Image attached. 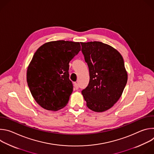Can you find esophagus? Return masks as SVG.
<instances>
[{
	"label": "esophagus",
	"instance_id": "obj_1",
	"mask_svg": "<svg viewBox=\"0 0 154 154\" xmlns=\"http://www.w3.org/2000/svg\"><path fill=\"white\" fill-rule=\"evenodd\" d=\"M79 85L77 84V83H74V88L75 89V90H78L79 89Z\"/></svg>",
	"mask_w": 154,
	"mask_h": 154
}]
</instances>
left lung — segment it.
I'll use <instances>...</instances> for the list:
<instances>
[{"mask_svg":"<svg viewBox=\"0 0 154 154\" xmlns=\"http://www.w3.org/2000/svg\"><path fill=\"white\" fill-rule=\"evenodd\" d=\"M80 44L90 78L82 93L91 110L106 111L119 100L127 84L123 58L115 49L102 42Z\"/></svg>","mask_w":154,"mask_h":154,"instance_id":"left-lung-1","label":"left lung"}]
</instances>
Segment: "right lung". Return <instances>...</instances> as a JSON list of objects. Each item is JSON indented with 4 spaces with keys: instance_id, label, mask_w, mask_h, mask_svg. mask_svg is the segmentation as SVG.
Instances as JSON below:
<instances>
[{
    "instance_id": "1",
    "label": "right lung",
    "mask_w": 154,
    "mask_h": 154,
    "mask_svg": "<svg viewBox=\"0 0 154 154\" xmlns=\"http://www.w3.org/2000/svg\"><path fill=\"white\" fill-rule=\"evenodd\" d=\"M81 50L68 41L44 44L35 53L27 71V82L35 101L48 110L57 111L68 103L73 91L69 63Z\"/></svg>"
}]
</instances>
